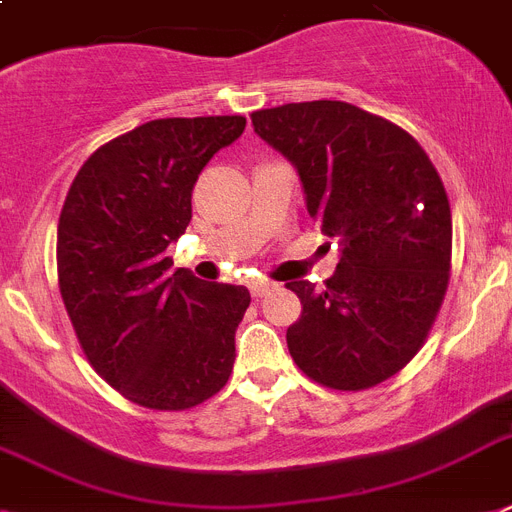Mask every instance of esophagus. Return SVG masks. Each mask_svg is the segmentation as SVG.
<instances>
[{"instance_id": "34e87169", "label": "esophagus", "mask_w": 512, "mask_h": 512, "mask_svg": "<svg viewBox=\"0 0 512 512\" xmlns=\"http://www.w3.org/2000/svg\"><path fill=\"white\" fill-rule=\"evenodd\" d=\"M269 290H274V282H269V280L251 282V295H253V298H264V295L269 293Z\"/></svg>"}]
</instances>
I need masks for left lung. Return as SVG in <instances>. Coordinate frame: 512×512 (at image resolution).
<instances>
[{
	"instance_id": "obj_1",
	"label": "left lung",
	"mask_w": 512,
	"mask_h": 512,
	"mask_svg": "<svg viewBox=\"0 0 512 512\" xmlns=\"http://www.w3.org/2000/svg\"><path fill=\"white\" fill-rule=\"evenodd\" d=\"M251 122L293 164L308 214L340 246L324 290L287 282L303 303L290 356L332 390L390 379L424 345L450 280L453 219L434 164L413 135L345 101L261 109Z\"/></svg>"
}]
</instances>
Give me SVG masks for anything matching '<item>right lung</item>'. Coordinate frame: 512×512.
<instances>
[{
    "instance_id": "add662e5",
    "label": "right lung",
    "mask_w": 512,
    "mask_h": 512,
    "mask_svg": "<svg viewBox=\"0 0 512 512\" xmlns=\"http://www.w3.org/2000/svg\"><path fill=\"white\" fill-rule=\"evenodd\" d=\"M246 117H167L88 156L57 227L59 293L88 361L154 411L217 395L235 363L251 293L172 269L167 246L190 222V193Z\"/></svg>"
}]
</instances>
